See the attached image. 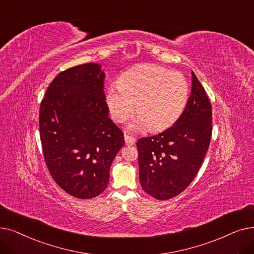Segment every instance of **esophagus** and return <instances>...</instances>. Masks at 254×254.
<instances>
[{"label":"esophagus","instance_id":"obj_1","mask_svg":"<svg viewBox=\"0 0 254 254\" xmlns=\"http://www.w3.org/2000/svg\"><path fill=\"white\" fill-rule=\"evenodd\" d=\"M125 141H126L127 145H133V144H135L136 139L134 137H131V136L125 135Z\"/></svg>","mask_w":254,"mask_h":254}]
</instances>
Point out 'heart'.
Returning a JSON list of instances; mask_svg holds the SVG:
<instances>
[{"label": "heart", "mask_w": 254, "mask_h": 254, "mask_svg": "<svg viewBox=\"0 0 254 254\" xmlns=\"http://www.w3.org/2000/svg\"><path fill=\"white\" fill-rule=\"evenodd\" d=\"M189 98V85L185 76L163 66L146 64L126 72L119 83L109 87L106 103L111 117L124 123L134 112L131 130L151 127L162 130L171 127L183 114Z\"/></svg>", "instance_id": "1"}]
</instances>
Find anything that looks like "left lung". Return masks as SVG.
<instances>
[{"mask_svg":"<svg viewBox=\"0 0 254 254\" xmlns=\"http://www.w3.org/2000/svg\"><path fill=\"white\" fill-rule=\"evenodd\" d=\"M211 137L212 106L192 71V90L181 117L162 133L136 143L142 189L159 200L182 193L199 171Z\"/></svg>","mask_w":254,"mask_h":254,"instance_id":"obj_1","label":"left lung"}]
</instances>
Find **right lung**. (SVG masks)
Masks as SVG:
<instances>
[{
    "instance_id": "obj_1",
    "label": "right lung",
    "mask_w": 254,
    "mask_h": 254,
    "mask_svg": "<svg viewBox=\"0 0 254 254\" xmlns=\"http://www.w3.org/2000/svg\"><path fill=\"white\" fill-rule=\"evenodd\" d=\"M101 65L61 71L39 109L42 152L54 181L69 195L89 199L106 190L110 167L125 139L108 117Z\"/></svg>"
}]
</instances>
